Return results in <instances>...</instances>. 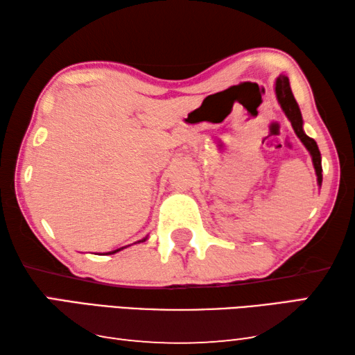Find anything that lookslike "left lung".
Instances as JSON below:
<instances>
[{
    "instance_id": "1",
    "label": "left lung",
    "mask_w": 355,
    "mask_h": 355,
    "mask_svg": "<svg viewBox=\"0 0 355 355\" xmlns=\"http://www.w3.org/2000/svg\"><path fill=\"white\" fill-rule=\"evenodd\" d=\"M275 94H276V99H278V104L281 105L282 112L287 116V119L290 121V124H292L295 135L300 138V141L302 143V146L306 147L307 152L311 153L312 157V163H313V169L315 173H317V183L321 188V183H323V167H321V153L317 143H315V139L309 138L306 132H304V121H302V116H301V110L298 104H296V101L293 98V93H292V88H290V82H288V77L281 74L278 79L275 82Z\"/></svg>"
}]
</instances>
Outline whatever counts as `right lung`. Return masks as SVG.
<instances>
[{
  "mask_svg": "<svg viewBox=\"0 0 355 355\" xmlns=\"http://www.w3.org/2000/svg\"><path fill=\"white\" fill-rule=\"evenodd\" d=\"M147 239H149V234H147L146 237H143V239H139V241H137V242H133V243H130V245H135V243H141V242H146ZM130 245H125V247H121V248H118V250L108 251V253H105V254H114V253H118V251H121V250H124V248H127V247H130Z\"/></svg>",
  "mask_w": 355,
  "mask_h": 355,
  "instance_id": "add662e5",
  "label": "right lung"
}]
</instances>
